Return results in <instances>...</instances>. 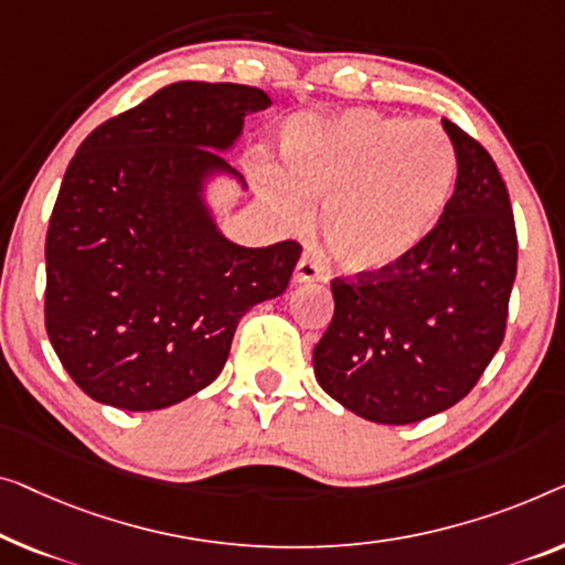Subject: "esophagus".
Returning a JSON list of instances; mask_svg holds the SVG:
<instances>
[{
	"label": "esophagus",
	"instance_id": "1",
	"mask_svg": "<svg viewBox=\"0 0 565 565\" xmlns=\"http://www.w3.org/2000/svg\"><path fill=\"white\" fill-rule=\"evenodd\" d=\"M324 266L319 264V260L311 256V254H305L299 258V264H297V271H294V281H299V284H305V281H319V279H324Z\"/></svg>",
	"mask_w": 565,
	"mask_h": 565
}]
</instances>
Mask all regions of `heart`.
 <instances>
[{
  "mask_svg": "<svg viewBox=\"0 0 565 565\" xmlns=\"http://www.w3.org/2000/svg\"><path fill=\"white\" fill-rule=\"evenodd\" d=\"M286 183L266 174L264 188L289 215L301 198H324L319 233L342 268L383 274L428 241L449 207L457 151L434 124L350 108L307 116L281 141Z\"/></svg>",
  "mask_w": 565,
  "mask_h": 565,
  "instance_id": "b5f03b06",
  "label": "heart"
}]
</instances>
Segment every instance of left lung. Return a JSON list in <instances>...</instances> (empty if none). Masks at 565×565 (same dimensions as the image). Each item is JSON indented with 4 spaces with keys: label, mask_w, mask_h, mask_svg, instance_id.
<instances>
[{
    "label": "left lung",
    "mask_w": 565,
    "mask_h": 565,
    "mask_svg": "<svg viewBox=\"0 0 565 565\" xmlns=\"http://www.w3.org/2000/svg\"><path fill=\"white\" fill-rule=\"evenodd\" d=\"M457 184L436 231L383 274L334 276L332 322L315 375L337 403L375 424H414L475 388L500 350L518 274V231L487 151L444 119Z\"/></svg>",
    "instance_id": "left-lung-1"
}]
</instances>
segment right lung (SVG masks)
Instances as JSON below:
<instances>
[{"label":"right lung","mask_w":565,"mask_h":565,"mask_svg":"<svg viewBox=\"0 0 565 565\" xmlns=\"http://www.w3.org/2000/svg\"><path fill=\"white\" fill-rule=\"evenodd\" d=\"M271 106L238 83H172L88 134L45 238V330L67 375L106 406H174L221 375L241 317L284 294L297 241L243 248L215 231L200 180L228 170L243 116Z\"/></svg>","instance_id":"right-lung-1"}]
</instances>
